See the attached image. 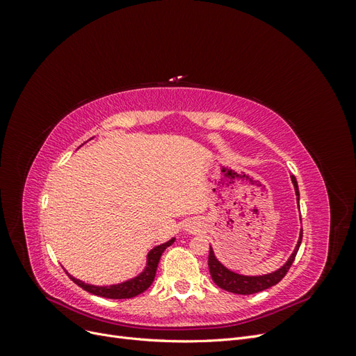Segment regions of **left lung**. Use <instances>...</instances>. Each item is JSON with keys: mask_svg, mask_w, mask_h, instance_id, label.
<instances>
[{"mask_svg": "<svg viewBox=\"0 0 356 356\" xmlns=\"http://www.w3.org/2000/svg\"><path fill=\"white\" fill-rule=\"evenodd\" d=\"M291 181H293V184H294L297 203H298L300 202V191H298V184H297V179H296L294 175H291ZM301 238H303V229H300L298 242H297V245L294 248L293 254L289 255L286 263L282 267H279L277 270H275L272 273L258 275V276H246V275H241V273H236V272L230 270V268L225 267L221 261H218V258L215 257V252L212 250V246H209L208 266H209V272H211L212 281L217 284L220 288L229 291V293L242 294V296L255 294V293H260V291H263V289L270 288V286L276 285L279 281H281V279L289 270V267H291V264H293L294 258L297 255L298 248H300Z\"/></svg>", "mask_w": 356, "mask_h": 356, "instance_id": "obj_1", "label": "left lung"}]
</instances>
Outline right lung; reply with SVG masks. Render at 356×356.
<instances>
[{
    "mask_svg": "<svg viewBox=\"0 0 356 356\" xmlns=\"http://www.w3.org/2000/svg\"><path fill=\"white\" fill-rule=\"evenodd\" d=\"M175 242V238H172L170 241L154 246L152 251L147 254V264L144 267V270L141 273H138L136 276L127 279L124 282L120 284H114V285H92V284H86L80 279L74 277L68 273V276L72 279V281L81 286L84 291H88L90 294L105 297V298H132L136 297L153 284L154 277H156V270L160 261L161 254L165 252L168 246Z\"/></svg>",
    "mask_w": 356,
    "mask_h": 356,
    "instance_id": "1",
    "label": "right lung"
}]
</instances>
